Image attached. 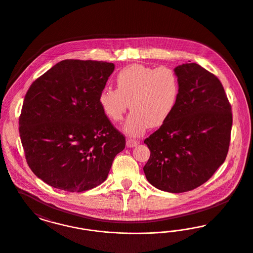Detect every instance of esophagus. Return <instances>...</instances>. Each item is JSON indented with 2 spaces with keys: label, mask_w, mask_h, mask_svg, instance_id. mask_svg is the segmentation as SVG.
Segmentation results:
<instances>
[{
  "label": "esophagus",
  "mask_w": 253,
  "mask_h": 253,
  "mask_svg": "<svg viewBox=\"0 0 253 253\" xmlns=\"http://www.w3.org/2000/svg\"><path fill=\"white\" fill-rule=\"evenodd\" d=\"M137 144H139V141H138V140H136V139L129 138V139H127V141H126V145H127V147H128V148L135 147Z\"/></svg>",
  "instance_id": "esophagus-1"
}]
</instances>
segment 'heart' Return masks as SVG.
I'll return each mask as SVG.
<instances>
[{
    "label": "heart",
    "mask_w": 253,
    "mask_h": 253,
    "mask_svg": "<svg viewBox=\"0 0 253 253\" xmlns=\"http://www.w3.org/2000/svg\"><path fill=\"white\" fill-rule=\"evenodd\" d=\"M118 88L104 87L98 105L113 122L123 120L131 109L123 130L131 136L143 134L151 126H162L171 116L179 96V80L169 67L153 68L143 64L129 65L118 74Z\"/></svg>",
    "instance_id": "obj_1"
}]
</instances>
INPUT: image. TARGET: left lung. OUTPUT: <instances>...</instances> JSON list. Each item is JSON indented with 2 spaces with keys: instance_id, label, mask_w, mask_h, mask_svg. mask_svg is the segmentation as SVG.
I'll use <instances>...</instances> for the list:
<instances>
[{
  "instance_id": "1",
  "label": "left lung",
  "mask_w": 253,
  "mask_h": 253,
  "mask_svg": "<svg viewBox=\"0 0 253 253\" xmlns=\"http://www.w3.org/2000/svg\"><path fill=\"white\" fill-rule=\"evenodd\" d=\"M179 96L171 116L144 140L151 151L147 180L168 193L192 191L225 161L232 125L231 106L220 81L197 63L174 68Z\"/></svg>"
}]
</instances>
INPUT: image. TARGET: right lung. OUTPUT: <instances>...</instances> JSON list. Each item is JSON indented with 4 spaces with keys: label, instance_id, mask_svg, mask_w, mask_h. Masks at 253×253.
Wrapping results in <instances>:
<instances>
[{
    "label": "right lung",
    "instance_id": "right-lung-1",
    "mask_svg": "<svg viewBox=\"0 0 253 253\" xmlns=\"http://www.w3.org/2000/svg\"><path fill=\"white\" fill-rule=\"evenodd\" d=\"M115 64L65 60L28 89L19 120L26 162L40 179L81 193L106 180L125 137L98 105Z\"/></svg>",
    "mask_w": 253,
    "mask_h": 253
}]
</instances>
